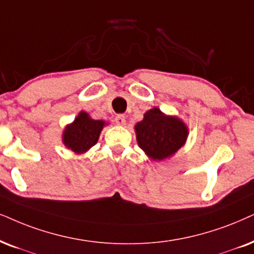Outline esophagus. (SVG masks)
Instances as JSON below:
<instances>
[{"label":"esophagus","instance_id":"obj_1","mask_svg":"<svg viewBox=\"0 0 254 254\" xmlns=\"http://www.w3.org/2000/svg\"><path fill=\"white\" fill-rule=\"evenodd\" d=\"M115 122H116L117 125H125L127 120H125L124 115H117L116 118H115Z\"/></svg>","mask_w":254,"mask_h":254}]
</instances>
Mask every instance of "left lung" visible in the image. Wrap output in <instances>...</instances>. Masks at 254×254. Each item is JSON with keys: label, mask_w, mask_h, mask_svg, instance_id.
<instances>
[{"label": "left lung", "mask_w": 254, "mask_h": 254, "mask_svg": "<svg viewBox=\"0 0 254 254\" xmlns=\"http://www.w3.org/2000/svg\"><path fill=\"white\" fill-rule=\"evenodd\" d=\"M138 145L153 160H163L175 155L184 145L189 130L184 122L166 116L158 108L144 114L142 122L134 125Z\"/></svg>", "instance_id": "obj_1"}]
</instances>
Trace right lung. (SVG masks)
<instances>
[{
	"label": "right lung",
	"mask_w": 254,
	"mask_h": 254,
	"mask_svg": "<svg viewBox=\"0 0 254 254\" xmlns=\"http://www.w3.org/2000/svg\"><path fill=\"white\" fill-rule=\"evenodd\" d=\"M104 125V121L92 120L86 112L81 111L75 121L64 129V145L75 153L86 152L97 143Z\"/></svg>",
	"instance_id": "obj_1"
}]
</instances>
